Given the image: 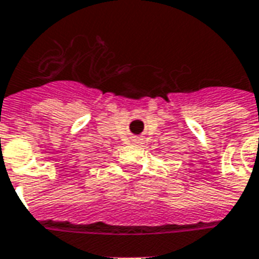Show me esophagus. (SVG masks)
<instances>
[{
    "instance_id": "esophagus-1",
    "label": "esophagus",
    "mask_w": 259,
    "mask_h": 259,
    "mask_svg": "<svg viewBox=\"0 0 259 259\" xmlns=\"http://www.w3.org/2000/svg\"><path fill=\"white\" fill-rule=\"evenodd\" d=\"M133 143H135V144H143L144 141H143L141 137H135V139H133Z\"/></svg>"
}]
</instances>
